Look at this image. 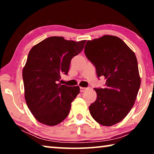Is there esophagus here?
I'll return each mask as SVG.
<instances>
[{
  "instance_id": "esophagus-1",
  "label": "esophagus",
  "mask_w": 154,
  "mask_h": 154,
  "mask_svg": "<svg viewBox=\"0 0 154 154\" xmlns=\"http://www.w3.org/2000/svg\"><path fill=\"white\" fill-rule=\"evenodd\" d=\"M86 90V88H83V87H80V91L81 92H84V91Z\"/></svg>"
}]
</instances>
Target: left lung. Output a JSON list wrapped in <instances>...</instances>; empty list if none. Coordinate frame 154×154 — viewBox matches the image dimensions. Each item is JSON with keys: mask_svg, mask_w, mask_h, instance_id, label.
I'll list each match as a JSON object with an SVG mask.
<instances>
[{"mask_svg": "<svg viewBox=\"0 0 154 154\" xmlns=\"http://www.w3.org/2000/svg\"><path fill=\"white\" fill-rule=\"evenodd\" d=\"M85 54L94 65L98 77L106 79L105 88H94L97 98L90 113L103 126L121 122L133 106L140 85L136 56L118 36L104 35L88 41Z\"/></svg>", "mask_w": 154, "mask_h": 154, "instance_id": "8db88e82", "label": "left lung"}]
</instances>
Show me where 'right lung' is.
Here are the masks:
<instances>
[{
	"mask_svg": "<svg viewBox=\"0 0 154 154\" xmlns=\"http://www.w3.org/2000/svg\"><path fill=\"white\" fill-rule=\"evenodd\" d=\"M85 42L50 36L30 49L22 71L24 96L28 109L40 123L56 126L69 115L79 87L58 82L62 75H67L71 59L83 50Z\"/></svg>",
	"mask_w": 154,
	"mask_h": 154,
	"instance_id": "1",
	"label": "right lung"
}]
</instances>
